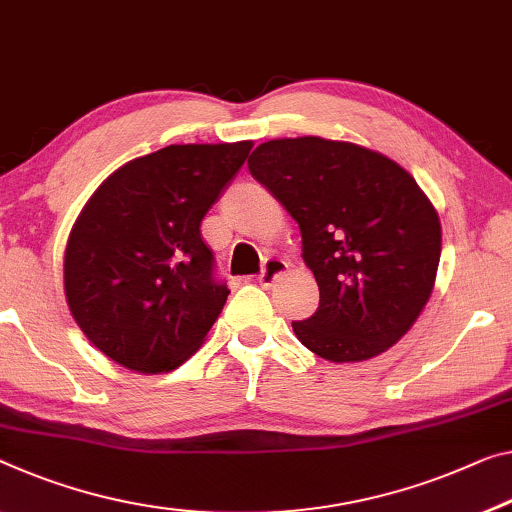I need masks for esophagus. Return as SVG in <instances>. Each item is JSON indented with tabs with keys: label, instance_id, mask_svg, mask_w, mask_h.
<instances>
[{
	"label": "esophagus",
	"instance_id": "34e87169",
	"mask_svg": "<svg viewBox=\"0 0 512 512\" xmlns=\"http://www.w3.org/2000/svg\"><path fill=\"white\" fill-rule=\"evenodd\" d=\"M288 272V263L283 261V258H270V261L265 263L263 272L258 274V283H261L263 288H270L274 281H277L281 274Z\"/></svg>",
	"mask_w": 512,
	"mask_h": 512
}]
</instances>
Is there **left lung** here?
Masks as SVG:
<instances>
[{
  "instance_id": "8db88e82",
  "label": "left lung",
  "mask_w": 512,
  "mask_h": 512,
  "mask_svg": "<svg viewBox=\"0 0 512 512\" xmlns=\"http://www.w3.org/2000/svg\"><path fill=\"white\" fill-rule=\"evenodd\" d=\"M247 167L302 231L320 304L293 332L327 361H366L398 343L435 286L442 224L391 157L322 137L272 139Z\"/></svg>"
}]
</instances>
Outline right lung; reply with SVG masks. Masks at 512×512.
Instances as JSON below:
<instances>
[{
    "instance_id": "right-lung-1",
    "label": "right lung",
    "mask_w": 512,
    "mask_h": 512,
    "mask_svg": "<svg viewBox=\"0 0 512 512\" xmlns=\"http://www.w3.org/2000/svg\"><path fill=\"white\" fill-rule=\"evenodd\" d=\"M251 146L160 148L116 169L86 201L68 235L64 290L102 355L155 375L199 350L229 297L199 226Z\"/></svg>"
}]
</instances>
